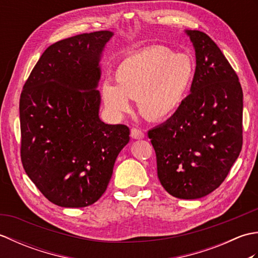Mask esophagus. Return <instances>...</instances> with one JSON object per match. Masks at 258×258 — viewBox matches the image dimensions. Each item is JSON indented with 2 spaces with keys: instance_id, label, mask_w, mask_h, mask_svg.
Returning <instances> with one entry per match:
<instances>
[{
  "instance_id": "1",
  "label": "esophagus",
  "mask_w": 258,
  "mask_h": 258,
  "mask_svg": "<svg viewBox=\"0 0 258 258\" xmlns=\"http://www.w3.org/2000/svg\"><path fill=\"white\" fill-rule=\"evenodd\" d=\"M131 135H132V138L135 139V140H142L145 138V133L143 132V131L140 130V128H132V131H131Z\"/></svg>"
}]
</instances>
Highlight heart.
Returning <instances> with one entry per match:
<instances>
[{"label": "heart", "mask_w": 258, "mask_h": 258, "mask_svg": "<svg viewBox=\"0 0 258 258\" xmlns=\"http://www.w3.org/2000/svg\"><path fill=\"white\" fill-rule=\"evenodd\" d=\"M195 65L186 54H173L165 46H152L125 57L116 69L117 85H103L105 105L115 114L131 109L139 101L141 114L163 120L183 105L193 85Z\"/></svg>", "instance_id": "heart-1"}]
</instances>
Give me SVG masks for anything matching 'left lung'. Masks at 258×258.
<instances>
[{"label":"left lung","instance_id":"1","mask_svg":"<svg viewBox=\"0 0 258 258\" xmlns=\"http://www.w3.org/2000/svg\"><path fill=\"white\" fill-rule=\"evenodd\" d=\"M196 69L190 94L150 130L157 176L168 194L195 200L226 178L243 145V90L236 72L204 32L188 30Z\"/></svg>","mask_w":258,"mask_h":258}]
</instances>
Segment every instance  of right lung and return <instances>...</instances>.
I'll return each instance as SVG.
<instances>
[{
  "mask_svg": "<svg viewBox=\"0 0 258 258\" xmlns=\"http://www.w3.org/2000/svg\"><path fill=\"white\" fill-rule=\"evenodd\" d=\"M112 35L98 31L54 43L21 93V161L41 193L58 206L94 204L130 142L127 126L98 117V63Z\"/></svg>",
  "mask_w": 258,
  "mask_h": 258,
  "instance_id": "right-lung-1",
  "label": "right lung"
}]
</instances>
